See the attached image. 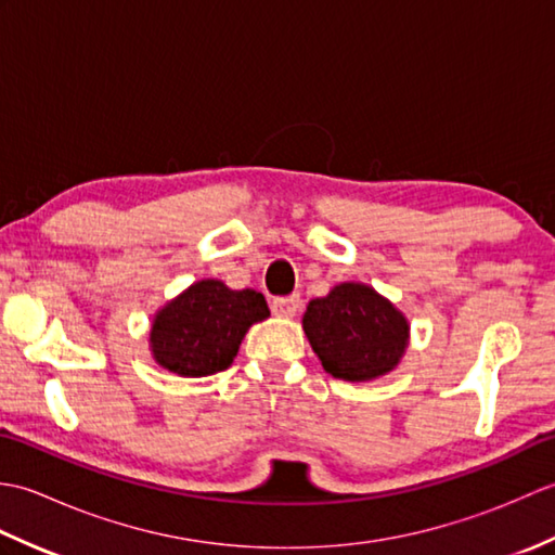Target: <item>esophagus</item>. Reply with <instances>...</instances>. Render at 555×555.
I'll return each mask as SVG.
<instances>
[{
  "mask_svg": "<svg viewBox=\"0 0 555 555\" xmlns=\"http://www.w3.org/2000/svg\"><path fill=\"white\" fill-rule=\"evenodd\" d=\"M271 312L276 317H296L300 312V296H288V298H276L271 302Z\"/></svg>",
  "mask_w": 555,
  "mask_h": 555,
  "instance_id": "obj_1",
  "label": "esophagus"
}]
</instances>
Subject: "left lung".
Returning a JSON list of instances; mask_svg holds the SVG:
<instances>
[{"instance_id":"obj_1","label":"left lung","mask_w":555,"mask_h":555,"mask_svg":"<svg viewBox=\"0 0 555 555\" xmlns=\"http://www.w3.org/2000/svg\"><path fill=\"white\" fill-rule=\"evenodd\" d=\"M302 332L324 372L344 382H372L393 372L410 344L408 317L360 281L310 300Z\"/></svg>"}]
</instances>
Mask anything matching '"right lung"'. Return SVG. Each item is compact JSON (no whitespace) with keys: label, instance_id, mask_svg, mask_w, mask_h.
<instances>
[{"label":"right lung","instance_id":"add662e5","mask_svg":"<svg viewBox=\"0 0 555 555\" xmlns=\"http://www.w3.org/2000/svg\"><path fill=\"white\" fill-rule=\"evenodd\" d=\"M267 317L262 293L231 291L219 279L195 281L152 314V360L179 376L217 374L231 367L247 328Z\"/></svg>","mask_w":555,"mask_h":555}]
</instances>
